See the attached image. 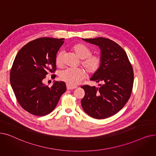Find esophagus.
Wrapping results in <instances>:
<instances>
[{
    "label": "esophagus",
    "instance_id": "34e87169",
    "mask_svg": "<svg viewBox=\"0 0 156 156\" xmlns=\"http://www.w3.org/2000/svg\"><path fill=\"white\" fill-rule=\"evenodd\" d=\"M76 86H71L68 84H66V88L67 90H73V89H75L76 88Z\"/></svg>",
    "mask_w": 156,
    "mask_h": 156
}]
</instances>
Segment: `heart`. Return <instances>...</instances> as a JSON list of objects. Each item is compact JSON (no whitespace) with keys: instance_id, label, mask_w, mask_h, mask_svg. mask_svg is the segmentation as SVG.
I'll list each match as a JSON object with an SVG mask.
<instances>
[{"instance_id":"1","label":"heart","mask_w":156,"mask_h":156,"mask_svg":"<svg viewBox=\"0 0 156 156\" xmlns=\"http://www.w3.org/2000/svg\"><path fill=\"white\" fill-rule=\"evenodd\" d=\"M71 51L75 52L80 59L81 64L90 75L97 73L101 68L102 59L99 54H92V49L83 43H77L71 47ZM55 64L58 68H62L64 65V53L60 51L57 54L55 59ZM86 76V73L82 68H68L64 70L59 75V79L67 84L74 86Z\"/></svg>"}]
</instances>
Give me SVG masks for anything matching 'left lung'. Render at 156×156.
<instances>
[{"mask_svg": "<svg viewBox=\"0 0 156 156\" xmlns=\"http://www.w3.org/2000/svg\"><path fill=\"white\" fill-rule=\"evenodd\" d=\"M101 50V68L91 80L101 83L99 87L83 85L85 96L81 106L90 116L105 119L118 112L132 94L134 74L126 53L114 41L102 37L83 38Z\"/></svg>", "mask_w": 156, "mask_h": 156, "instance_id": "8db88e82", "label": "left lung"}]
</instances>
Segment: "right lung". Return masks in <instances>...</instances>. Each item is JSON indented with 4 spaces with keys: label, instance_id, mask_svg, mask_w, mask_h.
Returning <instances> with one entry per match:
<instances>
[{
    "label": "right lung",
    "instance_id": "obj_1",
    "mask_svg": "<svg viewBox=\"0 0 156 156\" xmlns=\"http://www.w3.org/2000/svg\"><path fill=\"white\" fill-rule=\"evenodd\" d=\"M63 40L43 37L31 41L20 49L13 62L10 72L13 92L21 107L34 115L51 112L66 90L64 81H55L51 87L43 83L47 74L56 70L55 56Z\"/></svg>",
    "mask_w": 156,
    "mask_h": 156
}]
</instances>
